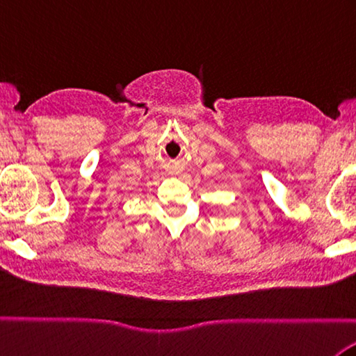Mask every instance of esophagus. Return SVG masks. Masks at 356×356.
I'll use <instances>...</instances> for the list:
<instances>
[{
    "label": "esophagus",
    "instance_id": "34e87169",
    "mask_svg": "<svg viewBox=\"0 0 356 356\" xmlns=\"http://www.w3.org/2000/svg\"><path fill=\"white\" fill-rule=\"evenodd\" d=\"M170 172H171V174H176V170H171Z\"/></svg>",
    "mask_w": 356,
    "mask_h": 356
}]
</instances>
